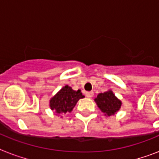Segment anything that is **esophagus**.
<instances>
[{"instance_id": "34e87169", "label": "esophagus", "mask_w": 159, "mask_h": 159, "mask_svg": "<svg viewBox=\"0 0 159 159\" xmlns=\"http://www.w3.org/2000/svg\"><path fill=\"white\" fill-rule=\"evenodd\" d=\"M85 94H86V97L91 98V97H92L93 96H94V92H87L86 93H85Z\"/></svg>"}]
</instances>
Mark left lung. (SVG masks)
I'll list each match as a JSON object with an SVG mask.
<instances>
[{
    "label": "left lung",
    "mask_w": 159,
    "mask_h": 159,
    "mask_svg": "<svg viewBox=\"0 0 159 159\" xmlns=\"http://www.w3.org/2000/svg\"><path fill=\"white\" fill-rule=\"evenodd\" d=\"M95 101L102 112L108 116L117 112L121 106V102L116 98L111 91L98 94Z\"/></svg>",
    "instance_id": "1"
}]
</instances>
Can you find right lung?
I'll return each instance as SVG.
<instances>
[{
  "instance_id": "obj_1",
  "label": "right lung",
  "mask_w": 159,
  "mask_h": 159,
  "mask_svg": "<svg viewBox=\"0 0 159 159\" xmlns=\"http://www.w3.org/2000/svg\"><path fill=\"white\" fill-rule=\"evenodd\" d=\"M83 97L80 90L73 91L72 87L65 86L50 100V108L57 114L71 112L79 99Z\"/></svg>"
}]
</instances>
